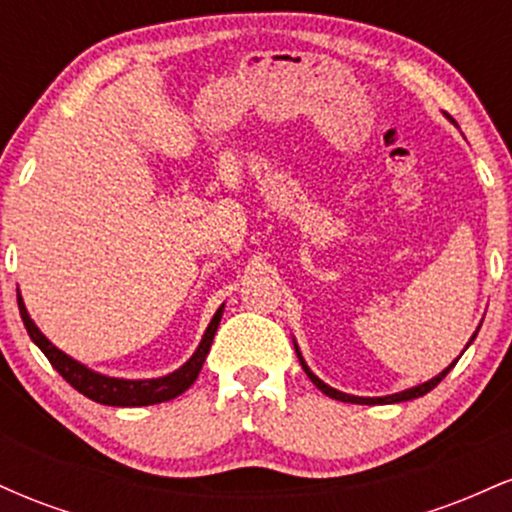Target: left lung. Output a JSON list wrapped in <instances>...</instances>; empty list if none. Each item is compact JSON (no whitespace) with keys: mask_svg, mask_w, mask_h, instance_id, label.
Returning <instances> with one entry per match:
<instances>
[{"mask_svg":"<svg viewBox=\"0 0 512 512\" xmlns=\"http://www.w3.org/2000/svg\"><path fill=\"white\" fill-rule=\"evenodd\" d=\"M474 337H477V334H474ZM472 337V339H474ZM472 339H469V344H472ZM467 344V346H469ZM296 354H298V358H301V366H303V370L305 373H308V378L313 380L315 383V387L317 390H322L325 392L327 397H332V399H339V402H351V404H395V402H407V399H414V397H421V395H426V392H431L433 387H436L440 380L445 378V375L450 373L452 370V366H455V363H452V366H448L443 370V373L440 375H436V378L433 380H428V383H424V385H416V387H411V390H404V392H397V395H390V397H351V395H344V392H339V390H332L330 385H325L322 383L320 378H317V375H313L310 373V368L305 366V361H303V356H301V351H298V346H296Z\"/></svg>","mask_w":512,"mask_h":512,"instance_id":"obj_1","label":"left lung"}]
</instances>
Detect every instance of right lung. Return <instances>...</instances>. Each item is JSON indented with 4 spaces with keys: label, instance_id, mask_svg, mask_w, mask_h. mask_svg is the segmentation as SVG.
<instances>
[{
    "label": "right lung",
    "instance_id": "add662e5",
    "mask_svg": "<svg viewBox=\"0 0 512 512\" xmlns=\"http://www.w3.org/2000/svg\"><path fill=\"white\" fill-rule=\"evenodd\" d=\"M19 310L28 334H31L33 342L40 346V351L48 356L52 368H55L57 373H60L62 378L74 387V390H79L81 395L93 399V402L98 404H108V407H146V404H161L182 395V392L197 380L199 370L204 366V358H207L211 349V342H214L216 327H219L221 313H223V308L216 310V315L211 317L207 332H204L197 351L180 370L166 375V378H156V380H120V378H108V375H101V373H93V370H88L86 366H81V363H76L74 358L62 354L57 346H52L48 339L43 337V332L33 325L31 317H28V310L26 305H23L21 296H19Z\"/></svg>",
    "mask_w": 512,
    "mask_h": 512
}]
</instances>
